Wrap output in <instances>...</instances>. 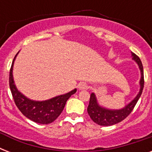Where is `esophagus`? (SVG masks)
<instances>
[{
    "label": "esophagus",
    "mask_w": 152,
    "mask_h": 152,
    "mask_svg": "<svg viewBox=\"0 0 152 152\" xmlns=\"http://www.w3.org/2000/svg\"><path fill=\"white\" fill-rule=\"evenodd\" d=\"M88 86L87 83H83V82H82V83H80L78 84V88L80 89V90H84V89H88Z\"/></svg>",
    "instance_id": "obj_1"
}]
</instances>
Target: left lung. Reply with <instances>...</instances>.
<instances>
[{"label":"left lung","instance_id":"obj_1","mask_svg":"<svg viewBox=\"0 0 152 152\" xmlns=\"http://www.w3.org/2000/svg\"><path fill=\"white\" fill-rule=\"evenodd\" d=\"M131 53H132V59L137 62V64L139 66L140 70V73H141V78L140 80V89L139 93L134 98V99L132 100L124 108L120 109V110H110V109L102 107L98 103L97 99H96L95 94L91 93L90 102H89V105L88 107V113L90 116V118H91V120L98 125H102V126H110V125H115L117 123L121 122L131 113L132 110L134 109L137 101L139 100L140 97L141 95L144 84L143 64H142L141 61L138 56L135 54L134 53L132 52Z\"/></svg>","mask_w":152,"mask_h":152}]
</instances>
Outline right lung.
<instances>
[{
    "label": "right lung",
    "instance_id": "obj_1",
    "mask_svg": "<svg viewBox=\"0 0 152 152\" xmlns=\"http://www.w3.org/2000/svg\"><path fill=\"white\" fill-rule=\"evenodd\" d=\"M18 53L13 59L9 73V87L15 105L25 117L34 122L42 125L52 123L61 113L67 100L76 92V89L45 101H34L27 98L18 91L13 80V64Z\"/></svg>",
    "mask_w": 152,
    "mask_h": 152
}]
</instances>
